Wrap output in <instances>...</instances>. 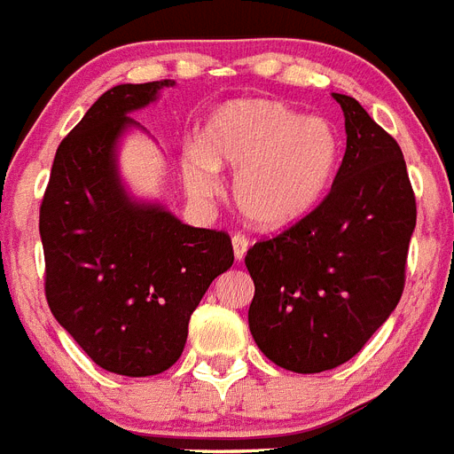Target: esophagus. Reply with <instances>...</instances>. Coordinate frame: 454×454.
Returning <instances> with one entry per match:
<instances>
[{"label":"esophagus","mask_w":454,"mask_h":454,"mask_svg":"<svg viewBox=\"0 0 454 454\" xmlns=\"http://www.w3.org/2000/svg\"><path fill=\"white\" fill-rule=\"evenodd\" d=\"M232 251H235V258L242 260L247 255V251H249V238L242 235V232H235L232 235Z\"/></svg>","instance_id":"34e87169"}]
</instances>
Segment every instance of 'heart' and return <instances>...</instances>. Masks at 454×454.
<instances>
[{
	"label": "heart",
	"mask_w": 454,
	"mask_h": 454,
	"mask_svg": "<svg viewBox=\"0 0 454 454\" xmlns=\"http://www.w3.org/2000/svg\"><path fill=\"white\" fill-rule=\"evenodd\" d=\"M338 157L340 141L329 121L251 98L210 114L200 148L184 151L183 178L189 194L205 200L216 192V168H231L232 200L244 219L260 228H283L320 203Z\"/></svg>",
	"instance_id": "obj_1"
}]
</instances>
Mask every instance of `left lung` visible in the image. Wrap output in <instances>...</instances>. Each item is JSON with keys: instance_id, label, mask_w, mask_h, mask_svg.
I'll return each mask as SVG.
<instances>
[{"instance_id": "obj_1", "label": "left lung", "mask_w": 454, "mask_h": 454, "mask_svg": "<svg viewBox=\"0 0 454 454\" xmlns=\"http://www.w3.org/2000/svg\"><path fill=\"white\" fill-rule=\"evenodd\" d=\"M347 148L313 212L247 251L249 329L270 361L310 374L342 365L404 290L416 196L400 145L354 98L333 93Z\"/></svg>"}]
</instances>
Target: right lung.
<instances>
[{
    "label": "right lung",
    "instance_id": "add662e5",
    "mask_svg": "<svg viewBox=\"0 0 454 454\" xmlns=\"http://www.w3.org/2000/svg\"><path fill=\"white\" fill-rule=\"evenodd\" d=\"M171 80L102 93L61 141L41 205L45 297L90 361L125 377L171 368L189 317L216 276L231 270L228 232L183 223L139 203L118 178L116 144Z\"/></svg>",
    "mask_w": 454,
    "mask_h": 454
}]
</instances>
